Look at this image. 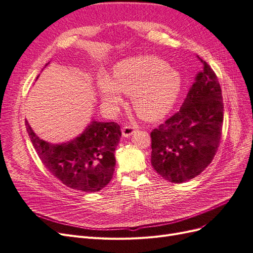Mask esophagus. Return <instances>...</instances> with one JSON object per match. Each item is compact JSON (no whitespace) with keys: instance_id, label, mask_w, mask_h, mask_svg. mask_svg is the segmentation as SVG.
Segmentation results:
<instances>
[{"instance_id":"esophagus-1","label":"esophagus","mask_w":253,"mask_h":253,"mask_svg":"<svg viewBox=\"0 0 253 253\" xmlns=\"http://www.w3.org/2000/svg\"><path fill=\"white\" fill-rule=\"evenodd\" d=\"M135 126H125L122 127V136L124 137H129L131 135H133V133L135 132Z\"/></svg>"}]
</instances>
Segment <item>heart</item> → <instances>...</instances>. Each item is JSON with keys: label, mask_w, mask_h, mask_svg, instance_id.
<instances>
[{"label": "heart", "mask_w": 253, "mask_h": 253, "mask_svg": "<svg viewBox=\"0 0 253 253\" xmlns=\"http://www.w3.org/2000/svg\"><path fill=\"white\" fill-rule=\"evenodd\" d=\"M102 100L108 104L121 102V91L132 94L135 112L143 119L164 117L177 99L181 80L166 61L153 56H138L120 61L112 78L102 75L98 80Z\"/></svg>", "instance_id": "obj_1"}]
</instances>
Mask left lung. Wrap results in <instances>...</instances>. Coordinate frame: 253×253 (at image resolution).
<instances>
[{"label": "left lung", "mask_w": 253, "mask_h": 253, "mask_svg": "<svg viewBox=\"0 0 253 253\" xmlns=\"http://www.w3.org/2000/svg\"><path fill=\"white\" fill-rule=\"evenodd\" d=\"M197 58L203 71L180 110L151 132V164L163 178L175 183L200 175L211 164L221 138V88L211 66Z\"/></svg>", "instance_id": "1"}]
</instances>
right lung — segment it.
Listing matches in <instances>:
<instances>
[{
    "label": "right lung",
    "instance_id": "right-lung-1",
    "mask_svg": "<svg viewBox=\"0 0 253 253\" xmlns=\"http://www.w3.org/2000/svg\"><path fill=\"white\" fill-rule=\"evenodd\" d=\"M25 126L34 148L46 169L63 185L83 192H97L111 181L115 171V150L121 131L116 122L93 120L80 136L60 144L40 139Z\"/></svg>",
    "mask_w": 253,
    "mask_h": 253
}]
</instances>
